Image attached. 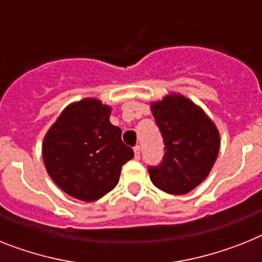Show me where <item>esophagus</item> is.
<instances>
[{
    "instance_id": "obj_1",
    "label": "esophagus",
    "mask_w": 262,
    "mask_h": 262,
    "mask_svg": "<svg viewBox=\"0 0 262 262\" xmlns=\"http://www.w3.org/2000/svg\"><path fill=\"white\" fill-rule=\"evenodd\" d=\"M140 157H141V149H140V146H138V145H136L135 146V158L136 160H140Z\"/></svg>"
}]
</instances>
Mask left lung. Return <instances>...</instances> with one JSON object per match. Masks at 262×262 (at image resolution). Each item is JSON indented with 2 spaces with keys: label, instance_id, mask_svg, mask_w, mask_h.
I'll return each mask as SVG.
<instances>
[{
  "label": "left lung",
  "instance_id": "1",
  "mask_svg": "<svg viewBox=\"0 0 262 262\" xmlns=\"http://www.w3.org/2000/svg\"><path fill=\"white\" fill-rule=\"evenodd\" d=\"M164 140V157L149 166L151 182L170 194H185L209 174L220 149V135L209 117L188 98L173 94L151 105Z\"/></svg>",
  "mask_w": 262,
  "mask_h": 262
}]
</instances>
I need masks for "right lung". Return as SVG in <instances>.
Segmentation results:
<instances>
[{
	"label": "right lung",
	"mask_w": 262,
	"mask_h": 262,
	"mask_svg": "<svg viewBox=\"0 0 262 262\" xmlns=\"http://www.w3.org/2000/svg\"><path fill=\"white\" fill-rule=\"evenodd\" d=\"M109 116L111 107L85 98L69 105L43 138L46 170L74 199L96 201L111 192L122 165L135 156Z\"/></svg>",
	"instance_id": "1"
}]
</instances>
